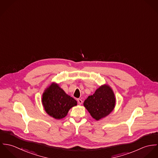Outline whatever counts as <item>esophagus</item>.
Instances as JSON below:
<instances>
[{"instance_id": "esophagus-1", "label": "esophagus", "mask_w": 158, "mask_h": 158, "mask_svg": "<svg viewBox=\"0 0 158 158\" xmlns=\"http://www.w3.org/2000/svg\"><path fill=\"white\" fill-rule=\"evenodd\" d=\"M77 102H78L79 105H81L82 103H83V100L81 99H80V98H78L77 99Z\"/></svg>"}]
</instances>
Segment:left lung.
<instances>
[{
    "mask_svg": "<svg viewBox=\"0 0 158 158\" xmlns=\"http://www.w3.org/2000/svg\"><path fill=\"white\" fill-rule=\"evenodd\" d=\"M115 99L113 91L108 85H103L84 102V106L91 116L97 120L108 115L115 106Z\"/></svg>",
    "mask_w": 158,
    "mask_h": 158,
    "instance_id": "left-lung-1",
    "label": "left lung"
}]
</instances>
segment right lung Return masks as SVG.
Segmentation results:
<instances>
[{"mask_svg": "<svg viewBox=\"0 0 158 158\" xmlns=\"http://www.w3.org/2000/svg\"><path fill=\"white\" fill-rule=\"evenodd\" d=\"M42 102L46 113L56 119L64 117L69 110L77 105V101L56 84H52L45 90Z\"/></svg>", "mask_w": 158, "mask_h": 158, "instance_id": "right-lung-1", "label": "right lung"}]
</instances>
